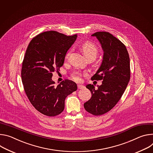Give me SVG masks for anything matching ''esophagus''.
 <instances>
[{"instance_id":"esophagus-1","label":"esophagus","mask_w":153,"mask_h":153,"mask_svg":"<svg viewBox=\"0 0 153 153\" xmlns=\"http://www.w3.org/2000/svg\"><path fill=\"white\" fill-rule=\"evenodd\" d=\"M77 87H78V89H83L84 88V86L83 85H81V84H78Z\"/></svg>"}]
</instances>
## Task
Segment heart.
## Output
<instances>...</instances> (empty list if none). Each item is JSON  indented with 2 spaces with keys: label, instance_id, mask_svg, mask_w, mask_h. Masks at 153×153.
Returning <instances> with one entry per match:
<instances>
[{
  "label": "heart",
  "instance_id": "heart-1",
  "mask_svg": "<svg viewBox=\"0 0 153 153\" xmlns=\"http://www.w3.org/2000/svg\"><path fill=\"white\" fill-rule=\"evenodd\" d=\"M82 50L85 56L88 58L92 57L95 58L98 53V49L97 47L92 42H86L82 45ZM71 52H69L66 54V58H68L70 55ZM73 79L76 81H79L81 80V74L79 72H76L74 76Z\"/></svg>",
  "mask_w": 153,
  "mask_h": 153
}]
</instances>
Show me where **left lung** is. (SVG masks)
Masks as SVG:
<instances>
[{
	"mask_svg": "<svg viewBox=\"0 0 153 153\" xmlns=\"http://www.w3.org/2000/svg\"><path fill=\"white\" fill-rule=\"evenodd\" d=\"M95 36L103 50L102 62L92 80H103L95 89L88 84L91 98L84 104V109L94 115H103L111 110L120 100L130 79V61L125 45L112 34L96 32Z\"/></svg>",
	"mask_w": 153,
	"mask_h": 153,
	"instance_id": "left-lung-1",
	"label": "left lung"
}]
</instances>
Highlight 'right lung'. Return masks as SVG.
Here are the masks:
<instances>
[{
    "label": "right lung",
    "instance_id": "obj_1",
    "mask_svg": "<svg viewBox=\"0 0 153 153\" xmlns=\"http://www.w3.org/2000/svg\"><path fill=\"white\" fill-rule=\"evenodd\" d=\"M77 35L67 36L55 31L41 33L33 38L22 62V81L31 105L41 114L54 117L64 109L65 98L76 91V84L65 79L57 86L53 72L62 66L66 53Z\"/></svg>",
    "mask_w": 153,
    "mask_h": 153
}]
</instances>
